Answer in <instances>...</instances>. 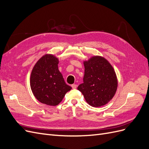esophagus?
<instances>
[{
  "instance_id": "obj_1",
  "label": "esophagus",
  "mask_w": 149,
  "mask_h": 149,
  "mask_svg": "<svg viewBox=\"0 0 149 149\" xmlns=\"http://www.w3.org/2000/svg\"><path fill=\"white\" fill-rule=\"evenodd\" d=\"M71 87H72V88H73V89H76V87H77V85L75 84H73L71 85Z\"/></svg>"
}]
</instances>
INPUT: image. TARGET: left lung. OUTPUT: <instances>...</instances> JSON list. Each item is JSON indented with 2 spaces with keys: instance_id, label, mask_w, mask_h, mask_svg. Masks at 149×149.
Instances as JSON below:
<instances>
[{
  "instance_id": "obj_1",
  "label": "left lung",
  "mask_w": 149,
  "mask_h": 149,
  "mask_svg": "<svg viewBox=\"0 0 149 149\" xmlns=\"http://www.w3.org/2000/svg\"><path fill=\"white\" fill-rule=\"evenodd\" d=\"M84 75L83 83L78 89L90 106L106 105L114 96L118 81L114 68L105 58L93 56L83 61Z\"/></svg>"
}]
</instances>
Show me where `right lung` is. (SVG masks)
Here are the masks:
<instances>
[{"mask_svg": "<svg viewBox=\"0 0 149 149\" xmlns=\"http://www.w3.org/2000/svg\"><path fill=\"white\" fill-rule=\"evenodd\" d=\"M59 60L52 54H45L34 65L30 78L34 96L41 103L55 106L60 104L72 88L66 84L58 70Z\"/></svg>", "mask_w": 149, "mask_h": 149, "instance_id": "add662e5", "label": "right lung"}]
</instances>
